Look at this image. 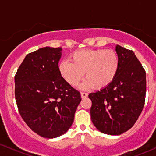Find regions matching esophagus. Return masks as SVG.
I'll return each mask as SVG.
<instances>
[{"label": "esophagus", "instance_id": "esophagus-1", "mask_svg": "<svg viewBox=\"0 0 156 156\" xmlns=\"http://www.w3.org/2000/svg\"><path fill=\"white\" fill-rule=\"evenodd\" d=\"M81 98H82V99H85V98L87 97L88 93H83V92H81Z\"/></svg>", "mask_w": 156, "mask_h": 156}]
</instances>
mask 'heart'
<instances>
[{
	"instance_id": "obj_1",
	"label": "heart",
	"mask_w": 156,
	"mask_h": 156,
	"mask_svg": "<svg viewBox=\"0 0 156 156\" xmlns=\"http://www.w3.org/2000/svg\"><path fill=\"white\" fill-rule=\"evenodd\" d=\"M71 63L62 60L58 65L60 76L71 86H76L87 79L81 87L83 90L94 87L96 90L108 87L115 79L119 67V57L113 50L81 49L69 56Z\"/></svg>"
}]
</instances>
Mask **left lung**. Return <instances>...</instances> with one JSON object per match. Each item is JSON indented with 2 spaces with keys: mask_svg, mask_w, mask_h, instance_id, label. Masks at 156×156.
Returning a JSON list of instances; mask_svg holds the SVG:
<instances>
[{
  "mask_svg": "<svg viewBox=\"0 0 156 156\" xmlns=\"http://www.w3.org/2000/svg\"><path fill=\"white\" fill-rule=\"evenodd\" d=\"M119 67L115 79L105 89L89 94L90 116L104 134H121L134 125L145 103L147 83L143 66L132 50L116 46Z\"/></svg>",
  "mask_w": 156,
  "mask_h": 156,
  "instance_id": "obj_1",
  "label": "left lung"
}]
</instances>
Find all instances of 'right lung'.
Returning <instances> with one entry per match:
<instances>
[{"label":"right lung","mask_w":156,"mask_h":156,"mask_svg":"<svg viewBox=\"0 0 156 156\" xmlns=\"http://www.w3.org/2000/svg\"><path fill=\"white\" fill-rule=\"evenodd\" d=\"M61 48L44 47L28 54L15 75L19 112L35 133L55 138L68 131L81 94L60 76Z\"/></svg>","instance_id":"right-lung-1"}]
</instances>
